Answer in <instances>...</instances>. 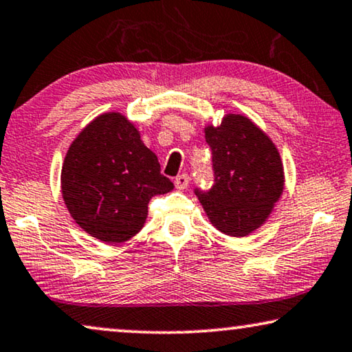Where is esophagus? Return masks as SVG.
<instances>
[{"instance_id":"obj_1","label":"esophagus","mask_w":352,"mask_h":352,"mask_svg":"<svg viewBox=\"0 0 352 352\" xmlns=\"http://www.w3.org/2000/svg\"><path fill=\"white\" fill-rule=\"evenodd\" d=\"M174 183L177 190H185V188H188V185H190V177H188V174H180L175 178Z\"/></svg>"}]
</instances>
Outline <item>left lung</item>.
Segmentation results:
<instances>
[{"instance_id": "left-lung-1", "label": "left lung", "mask_w": 352, "mask_h": 352, "mask_svg": "<svg viewBox=\"0 0 352 352\" xmlns=\"http://www.w3.org/2000/svg\"><path fill=\"white\" fill-rule=\"evenodd\" d=\"M215 183L196 190L210 223L226 236L244 237L265 223L284 191V166L273 140L244 115L228 113L204 127Z\"/></svg>"}]
</instances>
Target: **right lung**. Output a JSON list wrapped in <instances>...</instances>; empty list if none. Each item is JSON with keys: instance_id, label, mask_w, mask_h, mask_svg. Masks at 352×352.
<instances>
[{"instance_id": "add662e5", "label": "right lung", "mask_w": 352, "mask_h": 352, "mask_svg": "<svg viewBox=\"0 0 352 352\" xmlns=\"http://www.w3.org/2000/svg\"><path fill=\"white\" fill-rule=\"evenodd\" d=\"M60 185L73 220L107 244L135 236L151 197L174 190L140 131L118 111L98 115L78 133L63 160Z\"/></svg>"}]
</instances>
